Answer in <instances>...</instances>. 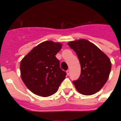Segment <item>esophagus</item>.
Wrapping results in <instances>:
<instances>
[{
  "label": "esophagus",
  "mask_w": 121,
  "mask_h": 121,
  "mask_svg": "<svg viewBox=\"0 0 121 121\" xmlns=\"http://www.w3.org/2000/svg\"><path fill=\"white\" fill-rule=\"evenodd\" d=\"M67 75H69V74H70V70H67Z\"/></svg>",
  "instance_id": "obj_1"
}]
</instances>
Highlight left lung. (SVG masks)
<instances>
[{"mask_svg":"<svg viewBox=\"0 0 121 121\" xmlns=\"http://www.w3.org/2000/svg\"><path fill=\"white\" fill-rule=\"evenodd\" d=\"M80 61L81 74L74 85L80 93L91 95L100 90L108 79L112 68L109 58L96 45L87 40L68 43Z\"/></svg>","mask_w":121,"mask_h":121,"instance_id":"8db88e82","label":"left lung"}]
</instances>
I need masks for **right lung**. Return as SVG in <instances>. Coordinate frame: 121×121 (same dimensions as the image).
Instances as JSON below:
<instances>
[{"instance_id":"1","label":"right lung","mask_w":121,"mask_h":121,"mask_svg":"<svg viewBox=\"0 0 121 121\" xmlns=\"http://www.w3.org/2000/svg\"><path fill=\"white\" fill-rule=\"evenodd\" d=\"M60 43L47 41L35 47L20 63L21 76L27 88L39 96H48L56 93L65 78L66 73L56 57L61 50Z\"/></svg>"}]
</instances>
